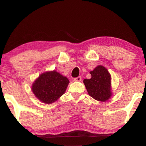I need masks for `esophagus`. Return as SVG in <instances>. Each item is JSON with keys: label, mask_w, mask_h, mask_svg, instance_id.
<instances>
[{"label": "esophagus", "mask_w": 146, "mask_h": 146, "mask_svg": "<svg viewBox=\"0 0 146 146\" xmlns=\"http://www.w3.org/2000/svg\"><path fill=\"white\" fill-rule=\"evenodd\" d=\"M81 80H82V78L80 76H78V77L74 78V82H80V81H81Z\"/></svg>", "instance_id": "34e87169"}]
</instances>
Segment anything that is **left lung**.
<instances>
[{
    "mask_svg": "<svg viewBox=\"0 0 146 146\" xmlns=\"http://www.w3.org/2000/svg\"><path fill=\"white\" fill-rule=\"evenodd\" d=\"M90 79L84 80L89 95L98 101L105 102L111 95V76L108 70L102 66H98L90 72Z\"/></svg>",
    "mask_w": 146,
    "mask_h": 146,
    "instance_id": "8db88e82",
    "label": "left lung"
}]
</instances>
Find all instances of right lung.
Returning a JSON list of instances; mask_svg holds the SVG:
<instances>
[{
    "mask_svg": "<svg viewBox=\"0 0 146 146\" xmlns=\"http://www.w3.org/2000/svg\"><path fill=\"white\" fill-rule=\"evenodd\" d=\"M68 83L66 77L54 70L42 74L33 84L32 90L36 97L48 104L64 94Z\"/></svg>",
    "mask_w": 146,
    "mask_h": 146,
    "instance_id": "1",
    "label": "right lung"
}]
</instances>
